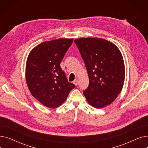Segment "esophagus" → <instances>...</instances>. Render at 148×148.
Listing matches in <instances>:
<instances>
[{
	"label": "esophagus",
	"instance_id": "34e87169",
	"mask_svg": "<svg viewBox=\"0 0 148 148\" xmlns=\"http://www.w3.org/2000/svg\"><path fill=\"white\" fill-rule=\"evenodd\" d=\"M73 83L75 85V86H77V85L78 84V80H77V79H75V80L73 81Z\"/></svg>",
	"mask_w": 148,
	"mask_h": 148
}]
</instances>
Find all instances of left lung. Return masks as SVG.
Masks as SVG:
<instances>
[{"label":"left lung","instance_id":"obj_1","mask_svg":"<svg viewBox=\"0 0 148 148\" xmlns=\"http://www.w3.org/2000/svg\"><path fill=\"white\" fill-rule=\"evenodd\" d=\"M75 44L86 65L89 84L83 94L92 106L103 108L120 94L125 79V66L119 49L101 38L77 39Z\"/></svg>","mask_w":148,"mask_h":148}]
</instances>
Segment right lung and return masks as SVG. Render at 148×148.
Wrapping results in <instances>:
<instances>
[{
  "label": "right lung",
  "mask_w": 148,
  "mask_h": 148,
  "mask_svg": "<svg viewBox=\"0 0 148 148\" xmlns=\"http://www.w3.org/2000/svg\"><path fill=\"white\" fill-rule=\"evenodd\" d=\"M73 39H58L44 42L29 54L26 80L34 97L49 108L59 107L75 88L69 83L60 64L71 45Z\"/></svg>",
  "instance_id": "obj_1"
}]
</instances>
